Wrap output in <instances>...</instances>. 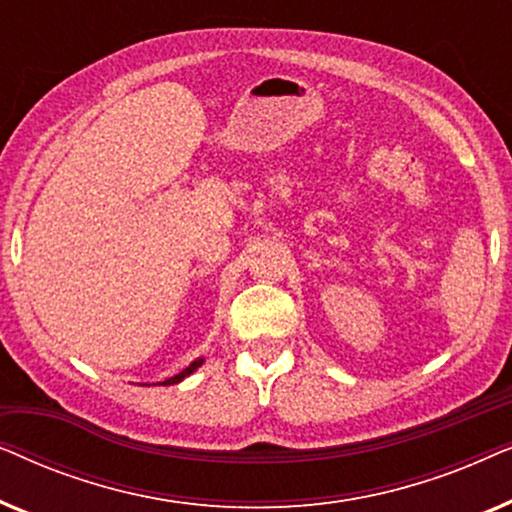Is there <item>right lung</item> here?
I'll use <instances>...</instances> for the list:
<instances>
[{
	"mask_svg": "<svg viewBox=\"0 0 512 512\" xmlns=\"http://www.w3.org/2000/svg\"><path fill=\"white\" fill-rule=\"evenodd\" d=\"M202 361H205V359H198V361H193V363H191V366H188L186 370H181V373H179V375H174V377H170V380H165L163 384H177V382H181V380H184V377H186V375H191L195 368H200V366H202Z\"/></svg>",
	"mask_w": 512,
	"mask_h": 512,
	"instance_id": "right-lung-1",
	"label": "right lung"
}]
</instances>
